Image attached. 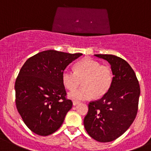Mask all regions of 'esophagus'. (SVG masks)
<instances>
[{
    "mask_svg": "<svg viewBox=\"0 0 151 151\" xmlns=\"http://www.w3.org/2000/svg\"><path fill=\"white\" fill-rule=\"evenodd\" d=\"M78 104H80V102H79V101H73V106H77L78 105Z\"/></svg>",
    "mask_w": 151,
    "mask_h": 151,
    "instance_id": "obj_1",
    "label": "esophagus"
}]
</instances>
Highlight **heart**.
Masks as SVG:
<instances>
[{"instance_id": "1", "label": "heart", "mask_w": 151, "mask_h": 151, "mask_svg": "<svg viewBox=\"0 0 151 151\" xmlns=\"http://www.w3.org/2000/svg\"><path fill=\"white\" fill-rule=\"evenodd\" d=\"M113 80L112 71L109 67L101 65L99 62L86 58L78 62L74 71L65 68L62 73L63 85L68 90H73L82 80L83 86L68 93V98L74 101L89 100L95 95L101 98L107 93Z\"/></svg>"}]
</instances>
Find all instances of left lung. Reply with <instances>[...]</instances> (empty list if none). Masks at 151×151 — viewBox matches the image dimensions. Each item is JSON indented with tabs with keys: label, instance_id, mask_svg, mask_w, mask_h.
<instances>
[{
	"label": "left lung",
	"instance_id": "8db88e82",
	"mask_svg": "<svg viewBox=\"0 0 151 151\" xmlns=\"http://www.w3.org/2000/svg\"><path fill=\"white\" fill-rule=\"evenodd\" d=\"M110 64L113 80L102 98L90 102L83 124L88 134L100 142L115 140L136 118L140 87L136 74L123 59L111 54H95Z\"/></svg>",
	"mask_w": 151,
	"mask_h": 151
}]
</instances>
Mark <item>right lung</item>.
<instances>
[{
    "mask_svg": "<svg viewBox=\"0 0 151 151\" xmlns=\"http://www.w3.org/2000/svg\"><path fill=\"white\" fill-rule=\"evenodd\" d=\"M82 53L47 50L28 59L15 80V104L32 132L45 136L56 132L72 107L66 99L62 73Z\"/></svg>",
    "mask_w": 151,
    "mask_h": 151,
    "instance_id": "add662e5",
    "label": "right lung"
}]
</instances>
